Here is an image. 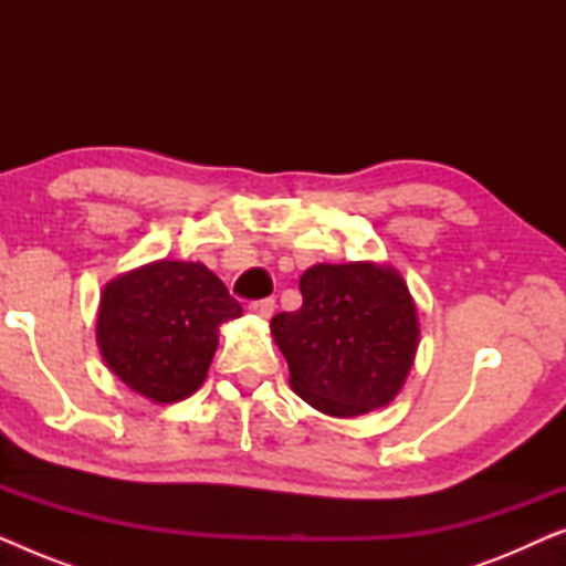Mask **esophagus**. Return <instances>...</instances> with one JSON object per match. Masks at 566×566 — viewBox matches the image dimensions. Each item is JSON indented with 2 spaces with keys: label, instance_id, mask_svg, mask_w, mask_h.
Here are the masks:
<instances>
[{
  "label": "esophagus",
  "instance_id": "34e87169",
  "mask_svg": "<svg viewBox=\"0 0 566 566\" xmlns=\"http://www.w3.org/2000/svg\"><path fill=\"white\" fill-rule=\"evenodd\" d=\"M247 312L260 316V319H270V316H273V312H275V301L273 298L250 301V304H247Z\"/></svg>",
  "mask_w": 566,
  "mask_h": 566
}]
</instances>
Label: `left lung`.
<instances>
[{"label": "left lung", "instance_id": "obj_1", "mask_svg": "<svg viewBox=\"0 0 566 566\" xmlns=\"http://www.w3.org/2000/svg\"><path fill=\"white\" fill-rule=\"evenodd\" d=\"M298 312L270 327L291 389L332 417H358L397 397L417 353V308L397 270L374 262L314 265Z\"/></svg>", "mask_w": 566, "mask_h": 566}]
</instances>
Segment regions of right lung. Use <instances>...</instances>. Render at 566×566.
<instances>
[{"label":"right lung","instance_id":"obj_1","mask_svg":"<svg viewBox=\"0 0 566 566\" xmlns=\"http://www.w3.org/2000/svg\"><path fill=\"white\" fill-rule=\"evenodd\" d=\"M239 314V301L206 265L159 260L105 285L97 345L123 384L169 405L200 389L219 324Z\"/></svg>","mask_w":566,"mask_h":566}]
</instances>
